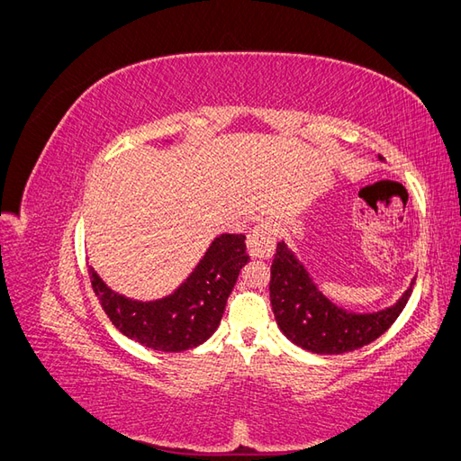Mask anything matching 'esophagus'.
<instances>
[{
    "label": "esophagus",
    "mask_w": 461,
    "mask_h": 461,
    "mask_svg": "<svg viewBox=\"0 0 461 461\" xmlns=\"http://www.w3.org/2000/svg\"><path fill=\"white\" fill-rule=\"evenodd\" d=\"M275 229L271 222H261V225H256L252 232L248 234V252L252 258L258 259H269L275 252Z\"/></svg>",
    "instance_id": "34e87169"
}]
</instances>
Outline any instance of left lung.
Listing matches in <instances>:
<instances>
[{"label": "left lung", "mask_w": 461, "mask_h": 461, "mask_svg": "<svg viewBox=\"0 0 461 461\" xmlns=\"http://www.w3.org/2000/svg\"><path fill=\"white\" fill-rule=\"evenodd\" d=\"M383 161L384 158L379 156ZM379 312L357 313L325 296L300 258L285 240L276 244L271 265V305L285 337L313 354H346L364 348L394 323L411 296V288Z\"/></svg>", "instance_id": "obj_1"}]
</instances>
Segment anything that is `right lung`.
I'll return each mask as SVG.
<instances>
[{
    "instance_id": "1",
    "label": "right lung",
    "mask_w": 461,
    "mask_h": 461,
    "mask_svg": "<svg viewBox=\"0 0 461 461\" xmlns=\"http://www.w3.org/2000/svg\"><path fill=\"white\" fill-rule=\"evenodd\" d=\"M244 234H219L192 273L171 294L134 300L105 285L90 267L92 288L107 317L124 337L158 352H185L203 344L217 330L246 254Z\"/></svg>"
}]
</instances>
